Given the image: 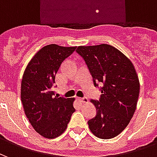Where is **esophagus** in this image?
Listing matches in <instances>:
<instances>
[{
	"mask_svg": "<svg viewBox=\"0 0 157 157\" xmlns=\"http://www.w3.org/2000/svg\"><path fill=\"white\" fill-rule=\"evenodd\" d=\"M78 100L81 102H82V103H86V102H88V99L86 98H79Z\"/></svg>",
	"mask_w": 157,
	"mask_h": 157,
	"instance_id": "obj_1",
	"label": "esophagus"
}]
</instances>
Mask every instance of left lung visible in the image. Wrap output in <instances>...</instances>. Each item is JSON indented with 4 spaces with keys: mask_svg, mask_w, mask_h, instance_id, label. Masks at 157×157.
Returning a JSON list of instances; mask_svg holds the SVG:
<instances>
[{
    "mask_svg": "<svg viewBox=\"0 0 157 157\" xmlns=\"http://www.w3.org/2000/svg\"><path fill=\"white\" fill-rule=\"evenodd\" d=\"M76 52L84 59L94 85L102 83L99 101L91 100L97 115L88 126L100 139H112L124 129L135 113L140 94V81L131 60L109 44L78 46Z\"/></svg>",
    "mask_w": 157,
    "mask_h": 157,
    "instance_id": "left-lung-1",
    "label": "left lung"
}]
</instances>
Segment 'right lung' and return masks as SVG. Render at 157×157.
Segmentation results:
<instances>
[{"label": "right lung", "mask_w": 157, "mask_h": 157, "mask_svg": "<svg viewBox=\"0 0 157 157\" xmlns=\"http://www.w3.org/2000/svg\"><path fill=\"white\" fill-rule=\"evenodd\" d=\"M76 47L48 44L40 48L27 65L21 84V100L27 118L46 139L62 135L67 128L75 98L55 97V75Z\"/></svg>", "instance_id": "1"}]
</instances>
